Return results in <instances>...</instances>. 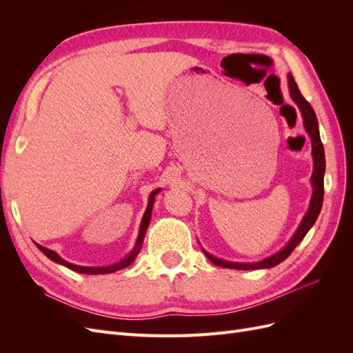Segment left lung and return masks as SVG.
Returning <instances> with one entry per match:
<instances>
[{"label": "left lung", "instance_id": "obj_1", "mask_svg": "<svg viewBox=\"0 0 353 353\" xmlns=\"http://www.w3.org/2000/svg\"><path fill=\"white\" fill-rule=\"evenodd\" d=\"M288 90H290V95L296 105L302 113V119L305 130L307 135L311 137L312 141V157H314V172L311 176V183H312V197L311 203H309V209L305 213V216L299 225L297 231L294 232V236L292 240L288 241L284 248L270 258H266L261 262H253V263H239V262H230V261H222L212 256L206 250H203L206 254V258L218 266H222V268H230V270H262V268H272V266L281 263L284 259H287L290 253L296 249V245L303 240V237L307 234V231L311 230V227L315 223L319 212H321L323 208V199H324V174H325V156H324V147L321 143V137H319V128H318V121H316V114L312 109V105L309 104L303 95L301 94L297 88V83L294 82V78L292 73H288Z\"/></svg>", "mask_w": 353, "mask_h": 353}]
</instances>
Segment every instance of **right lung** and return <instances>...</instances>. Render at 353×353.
I'll list each match as a JSON object with an SVG mask.
<instances>
[{"mask_svg":"<svg viewBox=\"0 0 353 353\" xmlns=\"http://www.w3.org/2000/svg\"><path fill=\"white\" fill-rule=\"evenodd\" d=\"M159 193V190H154L153 193L150 194V197H148V205H147V209H145V213L143 216V221H141V225H140V232H138V239H137V243H135V248L132 249V252L126 256L125 259H122L121 262L117 263H113V265H109V266H97V268H94V266H81V265H73L65 259H61L60 256L52 252L47 248H44V245H39L37 244V248L44 253L48 259H51L52 262H57L63 266H66V268L74 271V272H79V274H110V272H116L119 270H123L126 268V266H130L134 259L137 258V254L140 253L141 250V245H143V240H144V236H145V231H147V227L148 223H150V219H152V210H153V205H154V199H156V194Z\"/></svg>","mask_w":353,"mask_h":353,"instance_id":"add662e5","label":"right lung"}]
</instances>
